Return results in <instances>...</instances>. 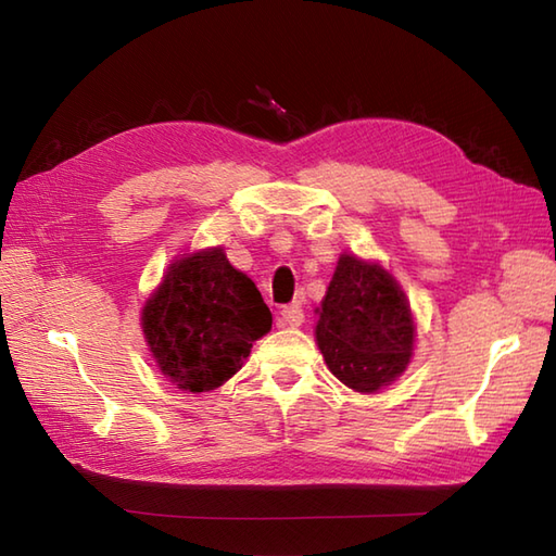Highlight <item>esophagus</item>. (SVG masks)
Masks as SVG:
<instances>
[{
	"label": "esophagus",
	"mask_w": 556,
	"mask_h": 556,
	"mask_svg": "<svg viewBox=\"0 0 556 556\" xmlns=\"http://www.w3.org/2000/svg\"><path fill=\"white\" fill-rule=\"evenodd\" d=\"M304 324V309L300 304H290L282 306L280 316H278V326H288V328H298Z\"/></svg>",
	"instance_id": "esophagus-1"
}]
</instances>
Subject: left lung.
Returning <instances> with one entry per match:
<instances>
[{"instance_id":"1","label":"left lung","mask_w":556,"mask_h":556,"mask_svg":"<svg viewBox=\"0 0 556 556\" xmlns=\"http://www.w3.org/2000/svg\"><path fill=\"white\" fill-rule=\"evenodd\" d=\"M318 350L332 376L359 392H376L412 359L414 318L386 268L342 254L320 302Z\"/></svg>"}]
</instances>
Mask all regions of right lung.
Wrapping results in <instances>:
<instances>
[{"label": "right lung", "instance_id": "add662e5", "mask_svg": "<svg viewBox=\"0 0 556 556\" xmlns=\"http://www.w3.org/2000/svg\"><path fill=\"white\" fill-rule=\"evenodd\" d=\"M270 320L262 292L228 264L220 247L170 264L142 309L159 368L188 392L214 390L236 376Z\"/></svg>", "mask_w": 556, "mask_h": 556}]
</instances>
